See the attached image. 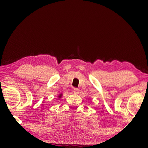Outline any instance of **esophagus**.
<instances>
[{
    "label": "esophagus",
    "instance_id": "obj_1",
    "mask_svg": "<svg viewBox=\"0 0 148 148\" xmlns=\"http://www.w3.org/2000/svg\"><path fill=\"white\" fill-rule=\"evenodd\" d=\"M73 93L75 94H78L79 93V90L78 88H74L73 89Z\"/></svg>",
    "mask_w": 148,
    "mask_h": 148
}]
</instances>
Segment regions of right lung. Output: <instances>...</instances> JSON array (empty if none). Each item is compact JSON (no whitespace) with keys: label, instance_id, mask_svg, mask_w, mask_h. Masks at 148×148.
I'll return each mask as SVG.
<instances>
[{"label":"right lung","instance_id":"right-lung-1","mask_svg":"<svg viewBox=\"0 0 148 148\" xmlns=\"http://www.w3.org/2000/svg\"><path fill=\"white\" fill-rule=\"evenodd\" d=\"M61 96H62V94H60V96H58V97H59V98H60V97H61Z\"/></svg>","mask_w":148,"mask_h":148}]
</instances>
